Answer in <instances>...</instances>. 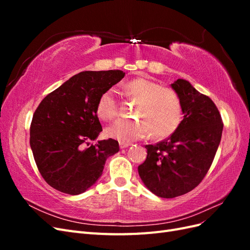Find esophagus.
I'll list each match as a JSON object with an SVG mask.
<instances>
[{
  "label": "esophagus",
  "instance_id": "esophagus-1",
  "mask_svg": "<svg viewBox=\"0 0 250 250\" xmlns=\"http://www.w3.org/2000/svg\"><path fill=\"white\" fill-rule=\"evenodd\" d=\"M130 145H131L130 143H125V142H120V143H119V146H120V148H121V149L127 148V147H129Z\"/></svg>",
  "mask_w": 250,
  "mask_h": 250
}]
</instances>
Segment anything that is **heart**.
<instances>
[{
  "label": "heart",
  "mask_w": 250,
  "mask_h": 250,
  "mask_svg": "<svg viewBox=\"0 0 250 250\" xmlns=\"http://www.w3.org/2000/svg\"><path fill=\"white\" fill-rule=\"evenodd\" d=\"M127 96L137 100V119H120L106 130L109 138L120 142H131L147 135L162 140L175 131L183 120V105L178 95L170 87L147 78H135L125 84ZM97 113L104 120L115 119L119 102L115 90L108 88L97 101Z\"/></svg>",
  "instance_id": "obj_1"
}]
</instances>
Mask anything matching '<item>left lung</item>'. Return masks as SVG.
<instances>
[{"mask_svg":"<svg viewBox=\"0 0 250 250\" xmlns=\"http://www.w3.org/2000/svg\"><path fill=\"white\" fill-rule=\"evenodd\" d=\"M171 86L181 101L184 120L169 138L145 146L147 158L138 168L143 183L162 198L187 194L201 183L223 130L220 112L209 97L184 79Z\"/></svg>","mask_w":250,"mask_h":250,"instance_id":"8db88e82","label":"left lung"}]
</instances>
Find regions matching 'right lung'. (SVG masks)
I'll return each mask as SVG.
<instances>
[{
    "mask_svg": "<svg viewBox=\"0 0 250 250\" xmlns=\"http://www.w3.org/2000/svg\"><path fill=\"white\" fill-rule=\"evenodd\" d=\"M125 76L120 70L75 75L43 98L30 126V146L42 178L55 190L78 195L101 175L119 151L113 139L90 144L102 131L97 116L100 95Z\"/></svg>",
    "mask_w": 250,
    "mask_h": 250,
    "instance_id": "right-lung-1",
    "label": "right lung"
}]
</instances>
